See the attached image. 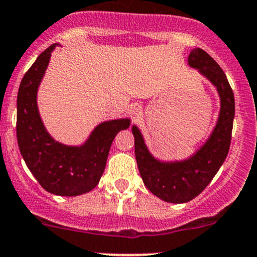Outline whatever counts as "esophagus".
<instances>
[{
    "label": "esophagus",
    "instance_id": "34e87169",
    "mask_svg": "<svg viewBox=\"0 0 257 257\" xmlns=\"http://www.w3.org/2000/svg\"><path fill=\"white\" fill-rule=\"evenodd\" d=\"M129 112H131L133 118H137V116L142 113V105L138 104V103H134V104H132L131 108H129Z\"/></svg>",
    "mask_w": 257,
    "mask_h": 257
}]
</instances>
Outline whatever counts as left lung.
<instances>
[{
  "label": "left lung",
  "instance_id": "8db88e82",
  "mask_svg": "<svg viewBox=\"0 0 257 257\" xmlns=\"http://www.w3.org/2000/svg\"><path fill=\"white\" fill-rule=\"evenodd\" d=\"M188 64L214 85L220 98L219 116L204 144L185 159L160 160L149 152L138 126H132L137 164L144 185L159 199L174 204L196 198L219 172L229 153L235 116L234 93L219 64L201 48L190 52Z\"/></svg>",
  "mask_w": 257,
  "mask_h": 257
}]
</instances>
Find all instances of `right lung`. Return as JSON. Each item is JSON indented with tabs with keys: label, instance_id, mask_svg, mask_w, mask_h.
Returning a JSON list of instances; mask_svg holds the SVG:
<instances>
[{
	"label": "right lung",
	"instance_id": "obj_1",
	"mask_svg": "<svg viewBox=\"0 0 257 257\" xmlns=\"http://www.w3.org/2000/svg\"><path fill=\"white\" fill-rule=\"evenodd\" d=\"M54 43L40 54L21 80L17 94V142L26 165L45 190L54 195L77 196L99 183L116 134L129 128L131 118L98 124L80 145L57 142L43 124L37 92L45 77Z\"/></svg>",
	"mask_w": 257,
	"mask_h": 257
}]
</instances>
